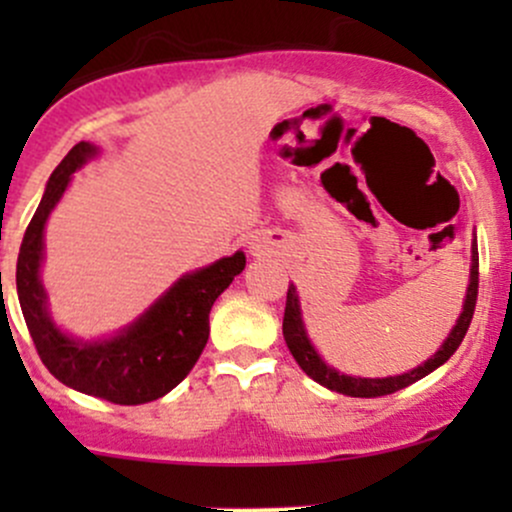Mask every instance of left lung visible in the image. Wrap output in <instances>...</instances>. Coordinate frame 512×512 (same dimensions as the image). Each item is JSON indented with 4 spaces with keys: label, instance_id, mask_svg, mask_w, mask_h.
I'll return each mask as SVG.
<instances>
[{
    "label": "left lung",
    "instance_id": "8db88e82",
    "mask_svg": "<svg viewBox=\"0 0 512 512\" xmlns=\"http://www.w3.org/2000/svg\"><path fill=\"white\" fill-rule=\"evenodd\" d=\"M477 293H479V252H477V240H474L472 248V274H469V289L467 298H464V308L457 325L452 327L450 337L445 339V344L433 354L424 366L409 370L404 375H395V378H351V375H342L337 370L327 366L317 351L310 344V339L305 337L303 320H301V308H298V293L296 286H289V293H286V310H284V339L289 344V351L293 358L298 361L305 373L315 380V383L330 387V390L339 392V395L349 397H383L392 395V392L404 390V387L416 383V380L426 378L428 373H433L438 366H443L448 358L455 354L457 346L462 344L464 334L469 330V322H472L474 308H477Z\"/></svg>",
    "mask_w": 512,
    "mask_h": 512
}]
</instances>
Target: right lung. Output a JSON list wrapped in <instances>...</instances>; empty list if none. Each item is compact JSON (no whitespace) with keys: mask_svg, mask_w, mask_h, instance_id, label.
I'll return each mask as SVG.
<instances>
[{"mask_svg":"<svg viewBox=\"0 0 512 512\" xmlns=\"http://www.w3.org/2000/svg\"><path fill=\"white\" fill-rule=\"evenodd\" d=\"M91 156H96V146L79 142L52 170L45 195L23 233L16 262L19 303L40 361L60 383L113 404L154 402L195 368L209 339L211 305L233 276L243 272L245 255L236 252L182 276L149 313L113 339L93 344L69 339L52 325L38 269L43 262L45 221L67 190L69 175Z\"/></svg>","mask_w":512,"mask_h":512,"instance_id":"1","label":"right lung"}]
</instances>
